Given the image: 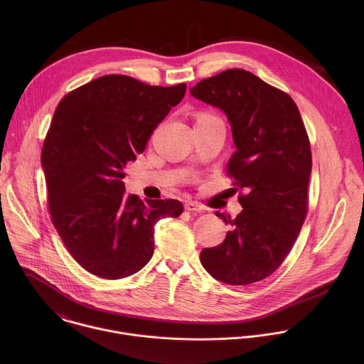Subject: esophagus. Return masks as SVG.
<instances>
[{"instance_id":"34e87169","label":"esophagus","mask_w":364,"mask_h":364,"mask_svg":"<svg viewBox=\"0 0 364 364\" xmlns=\"http://www.w3.org/2000/svg\"><path fill=\"white\" fill-rule=\"evenodd\" d=\"M185 208H186L188 211H198V213H200V211L205 210L198 202H192V200H189V202L185 203Z\"/></svg>"}]
</instances>
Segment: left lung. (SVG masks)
<instances>
[{
  "label": "left lung",
  "instance_id": "8db88e82",
  "mask_svg": "<svg viewBox=\"0 0 364 364\" xmlns=\"http://www.w3.org/2000/svg\"><path fill=\"white\" fill-rule=\"evenodd\" d=\"M192 97L224 112L235 153L228 173L245 195L231 230L205 248L200 262L225 284L244 286L273 273L291 251L307 214L311 175L309 136L294 101L255 74L232 68L191 88Z\"/></svg>",
  "mask_w": 364,
  "mask_h": 364
}]
</instances>
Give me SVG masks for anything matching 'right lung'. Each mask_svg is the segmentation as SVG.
I'll use <instances>...</instances> for the list:
<instances>
[{"label":"right lung","instance_id":"right-lung-1","mask_svg":"<svg viewBox=\"0 0 364 364\" xmlns=\"http://www.w3.org/2000/svg\"><path fill=\"white\" fill-rule=\"evenodd\" d=\"M186 84L151 87L110 74L67 94L42 150L52 221L71 257L102 279L139 272L154 252V227L179 200L124 193V168L141 154Z\"/></svg>","mask_w":364,"mask_h":364}]
</instances>
